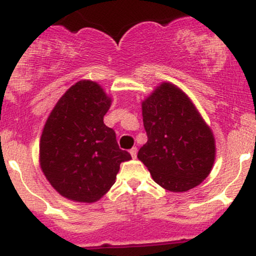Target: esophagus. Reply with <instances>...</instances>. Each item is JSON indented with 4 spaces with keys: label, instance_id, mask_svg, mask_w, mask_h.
Instances as JSON below:
<instances>
[{
    "label": "esophagus",
    "instance_id": "1",
    "mask_svg": "<svg viewBox=\"0 0 256 256\" xmlns=\"http://www.w3.org/2000/svg\"><path fill=\"white\" fill-rule=\"evenodd\" d=\"M130 154H131V156L134 158L137 156V148H136V146H134V148L130 149Z\"/></svg>",
    "mask_w": 256,
    "mask_h": 256
}]
</instances>
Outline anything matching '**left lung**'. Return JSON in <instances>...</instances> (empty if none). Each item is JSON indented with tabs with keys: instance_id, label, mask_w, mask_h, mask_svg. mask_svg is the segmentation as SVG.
Segmentation results:
<instances>
[{
	"instance_id": "1",
	"label": "left lung",
	"mask_w": 256,
	"mask_h": 256,
	"mask_svg": "<svg viewBox=\"0 0 256 256\" xmlns=\"http://www.w3.org/2000/svg\"><path fill=\"white\" fill-rule=\"evenodd\" d=\"M148 140L137 158L164 189L183 192L212 170L216 140L192 100L174 84L162 83L142 102Z\"/></svg>"
}]
</instances>
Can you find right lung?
<instances>
[{
    "label": "right lung",
    "instance_id": "right-lung-1",
    "mask_svg": "<svg viewBox=\"0 0 256 256\" xmlns=\"http://www.w3.org/2000/svg\"><path fill=\"white\" fill-rule=\"evenodd\" d=\"M112 98L92 80L72 85L52 108L40 143V168L64 198L95 202L116 183L122 150L116 132L104 125Z\"/></svg>",
    "mask_w": 256,
    "mask_h": 256
}]
</instances>
